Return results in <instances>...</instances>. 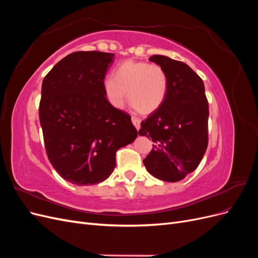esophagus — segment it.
Here are the masks:
<instances>
[{
  "instance_id": "1",
  "label": "esophagus",
  "mask_w": 258,
  "mask_h": 258,
  "mask_svg": "<svg viewBox=\"0 0 258 258\" xmlns=\"http://www.w3.org/2000/svg\"><path fill=\"white\" fill-rule=\"evenodd\" d=\"M131 120H132V123H134V126L137 128V130H139L140 127H141V120L137 118V117H132Z\"/></svg>"
}]
</instances>
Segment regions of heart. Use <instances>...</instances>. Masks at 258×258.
I'll return each instance as SVG.
<instances>
[{
    "mask_svg": "<svg viewBox=\"0 0 258 258\" xmlns=\"http://www.w3.org/2000/svg\"><path fill=\"white\" fill-rule=\"evenodd\" d=\"M169 79L165 70L158 64L145 61L126 60L103 83L107 100L116 108H121L128 100L136 110L143 115L156 112L165 102Z\"/></svg>",
    "mask_w": 258,
    "mask_h": 258,
    "instance_id": "obj_1",
    "label": "heart"
}]
</instances>
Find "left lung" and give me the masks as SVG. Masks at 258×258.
Here are the masks:
<instances>
[{
    "label": "left lung",
    "mask_w": 258,
    "mask_h": 258,
    "mask_svg": "<svg viewBox=\"0 0 258 258\" xmlns=\"http://www.w3.org/2000/svg\"><path fill=\"white\" fill-rule=\"evenodd\" d=\"M150 61L165 70L169 87L165 102L141 122L139 135L154 142L143 163L153 176L178 182L199 166L208 147L205 85L182 61L161 54H154Z\"/></svg>",
    "instance_id": "left-lung-1"
}]
</instances>
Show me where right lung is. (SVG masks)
Segmentation results:
<instances>
[{
    "mask_svg": "<svg viewBox=\"0 0 258 258\" xmlns=\"http://www.w3.org/2000/svg\"><path fill=\"white\" fill-rule=\"evenodd\" d=\"M114 53L76 51L45 76L40 122L53 169L75 185L105 181L116 167V152L138 136L131 116L108 102L104 77Z\"/></svg>",
    "mask_w": 258,
    "mask_h": 258,
    "instance_id": "add662e5",
    "label": "right lung"
}]
</instances>
